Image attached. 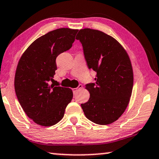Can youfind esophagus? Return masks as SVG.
I'll return each mask as SVG.
<instances>
[{"label":"esophagus","instance_id":"1","mask_svg":"<svg viewBox=\"0 0 159 159\" xmlns=\"http://www.w3.org/2000/svg\"><path fill=\"white\" fill-rule=\"evenodd\" d=\"M82 84H80L79 87H78L77 88H74V89H72V92H73L74 94H75V93L77 92V91L79 90V89H82Z\"/></svg>","mask_w":159,"mask_h":159}]
</instances>
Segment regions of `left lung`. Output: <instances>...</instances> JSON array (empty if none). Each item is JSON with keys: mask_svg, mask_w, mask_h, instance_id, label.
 I'll list each match as a JSON object with an SVG mask.
<instances>
[{"mask_svg": "<svg viewBox=\"0 0 159 159\" xmlns=\"http://www.w3.org/2000/svg\"><path fill=\"white\" fill-rule=\"evenodd\" d=\"M76 39L82 43L89 69L97 72L95 83L86 85L90 97L81 104L85 116L98 125L116 121L128 106L133 87V70L125 49L116 39L101 31L80 30Z\"/></svg>", "mask_w": 159, "mask_h": 159, "instance_id": "1", "label": "left lung"}]
</instances>
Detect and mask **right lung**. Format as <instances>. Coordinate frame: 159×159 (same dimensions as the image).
Instances as JSON below:
<instances>
[{
    "label": "right lung",
    "instance_id": "right-lung-1",
    "mask_svg": "<svg viewBox=\"0 0 159 159\" xmlns=\"http://www.w3.org/2000/svg\"><path fill=\"white\" fill-rule=\"evenodd\" d=\"M78 30L60 28L36 39L18 62L15 90L29 118L41 126H52L63 118L73 97L70 88L55 87L57 56L72 47Z\"/></svg>",
    "mask_w": 159,
    "mask_h": 159
}]
</instances>
